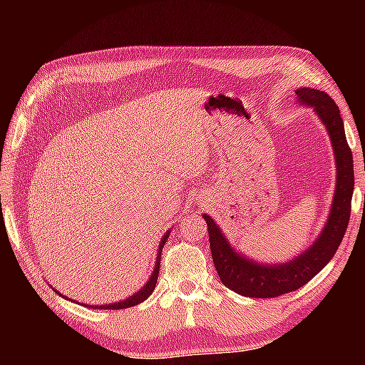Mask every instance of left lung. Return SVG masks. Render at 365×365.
Masks as SVG:
<instances>
[{
  "label": "left lung",
  "mask_w": 365,
  "mask_h": 365,
  "mask_svg": "<svg viewBox=\"0 0 365 365\" xmlns=\"http://www.w3.org/2000/svg\"><path fill=\"white\" fill-rule=\"evenodd\" d=\"M294 91L302 106L312 108L322 120L331 140L336 164V187L330 214L316 242L292 261L282 264H259L235 251L211 215L202 214L207 224L212 261L220 282L232 292L248 296V298H275V296L296 292L306 285L335 256L349 224L354 169L353 153L346 141L339 109L325 91L306 88V86Z\"/></svg>",
  "instance_id": "obj_1"
}]
</instances>
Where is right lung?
Segmentation results:
<instances>
[{"label":"right lung","mask_w":365,"mask_h":365,"mask_svg":"<svg viewBox=\"0 0 365 365\" xmlns=\"http://www.w3.org/2000/svg\"><path fill=\"white\" fill-rule=\"evenodd\" d=\"M169 233L170 232H165L163 240H160L159 250H158V257H156V264H154V269H153V274L150 277V280L146 282V285L143 288L138 289V292L135 293L133 296H128V298L123 299V301L110 302V304H96V306L86 304V307H93V309H127V307L137 306V304H140V302H143L146 298H150L151 293L154 292V288H156V282H158V275H159V265H160V252H163L164 245H165V242H168ZM54 292H56V289H54ZM56 293H59V292H56ZM61 296H63V294H61Z\"/></svg>","instance_id":"obj_1"}]
</instances>
